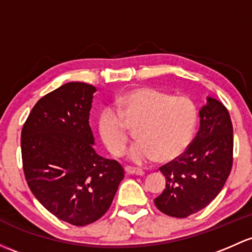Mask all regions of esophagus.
Wrapping results in <instances>:
<instances>
[{
  "instance_id": "34e87169",
  "label": "esophagus",
  "mask_w": 252,
  "mask_h": 252,
  "mask_svg": "<svg viewBox=\"0 0 252 252\" xmlns=\"http://www.w3.org/2000/svg\"><path fill=\"white\" fill-rule=\"evenodd\" d=\"M124 170H126V174H129V175H144V171L141 170V169H139V168H133V166H129V165H126V168H124Z\"/></svg>"
}]
</instances>
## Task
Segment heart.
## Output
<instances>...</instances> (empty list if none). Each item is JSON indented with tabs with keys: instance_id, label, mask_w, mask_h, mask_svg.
<instances>
[{
	"instance_id": "1",
	"label": "heart",
	"mask_w": 252,
	"mask_h": 252,
	"mask_svg": "<svg viewBox=\"0 0 252 252\" xmlns=\"http://www.w3.org/2000/svg\"><path fill=\"white\" fill-rule=\"evenodd\" d=\"M116 105L118 111L105 107L97 119L100 136L115 157L123 156L128 145L126 122L137 124L135 136L139 141L128 153L133 163H150L157 158L170 161L192 141L198 110L189 96L141 87L119 95Z\"/></svg>"
}]
</instances>
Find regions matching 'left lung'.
Segmentation results:
<instances>
[{
  "label": "left lung",
  "mask_w": 252,
  "mask_h": 252,
  "mask_svg": "<svg viewBox=\"0 0 252 252\" xmlns=\"http://www.w3.org/2000/svg\"><path fill=\"white\" fill-rule=\"evenodd\" d=\"M199 116V130L186 151L159 168L166 185L155 204L168 216L185 219L208 206L231 174L233 126L228 110L208 97Z\"/></svg>",
  "instance_id": "8db88e82"
}]
</instances>
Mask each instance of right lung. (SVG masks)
<instances>
[{
  "instance_id": "add662e5",
  "label": "right lung",
  "mask_w": 252,
  "mask_h": 252,
  "mask_svg": "<svg viewBox=\"0 0 252 252\" xmlns=\"http://www.w3.org/2000/svg\"><path fill=\"white\" fill-rule=\"evenodd\" d=\"M95 87L70 82L37 101L21 130L31 192L59 220L86 226L110 209L124 177L117 160L95 152L89 126Z\"/></svg>"
}]
</instances>
